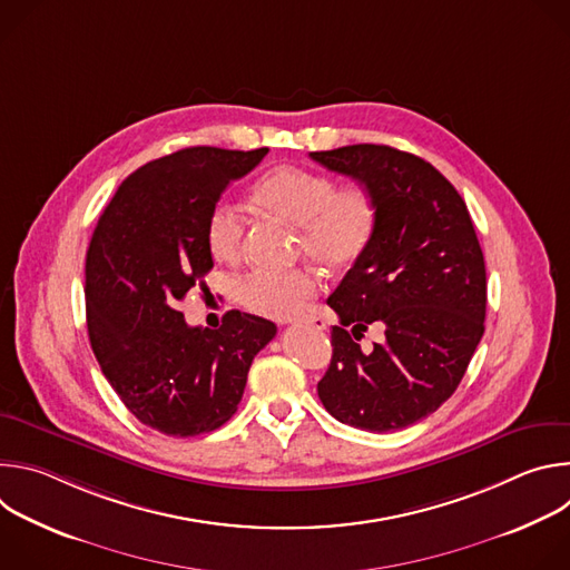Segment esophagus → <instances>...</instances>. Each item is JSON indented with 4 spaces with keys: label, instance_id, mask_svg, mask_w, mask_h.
I'll use <instances>...</instances> for the list:
<instances>
[{
    "label": "esophagus",
    "instance_id": "obj_1",
    "mask_svg": "<svg viewBox=\"0 0 570 570\" xmlns=\"http://www.w3.org/2000/svg\"><path fill=\"white\" fill-rule=\"evenodd\" d=\"M297 324H304V327H311V330H324V322L320 320V317H315V315H308V317H302V320H297Z\"/></svg>",
    "mask_w": 570,
    "mask_h": 570
}]
</instances>
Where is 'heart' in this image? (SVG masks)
<instances>
[{
	"instance_id": "heart-1",
	"label": "heart",
	"mask_w": 570,
	"mask_h": 570,
	"mask_svg": "<svg viewBox=\"0 0 570 570\" xmlns=\"http://www.w3.org/2000/svg\"><path fill=\"white\" fill-rule=\"evenodd\" d=\"M253 200L299 232L297 250L327 271H347L370 250L376 234V203L361 185L338 187L334 178L302 167H277L253 187ZM243 218L229 205H216L207 220V246L220 262H234L243 248ZM317 279L306 268L253 271L236 282L243 306L268 317L297 315L315 295Z\"/></svg>"
}]
</instances>
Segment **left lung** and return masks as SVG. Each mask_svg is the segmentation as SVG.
<instances>
[{
	"label": "left lung",
	"mask_w": 570,
	"mask_h": 570,
	"mask_svg": "<svg viewBox=\"0 0 570 570\" xmlns=\"http://www.w3.org/2000/svg\"><path fill=\"white\" fill-rule=\"evenodd\" d=\"M311 157L358 180L379 214L370 250L327 299L341 327L317 396L354 429H405L455 392L484 332L487 277L471 216L455 187L413 153L354 144ZM374 321L386 338L363 353L355 341Z\"/></svg>",
	"instance_id": "obj_1"
}]
</instances>
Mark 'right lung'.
Segmentation results:
<instances>
[{"label":"right lung","instance_id":"obj_1","mask_svg":"<svg viewBox=\"0 0 570 570\" xmlns=\"http://www.w3.org/2000/svg\"><path fill=\"white\" fill-rule=\"evenodd\" d=\"M268 148L194 146L130 174L104 209L86 257L92 352L146 426L194 438L234 413L271 320L227 311L218 330L189 327L178 302L212 271L207 220L232 180Z\"/></svg>","mask_w":570,"mask_h":570}]
</instances>
